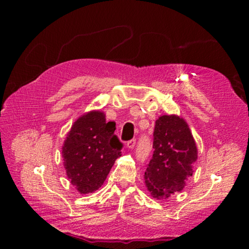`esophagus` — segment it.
I'll return each mask as SVG.
<instances>
[{
  "label": "esophagus",
  "instance_id": "obj_1",
  "mask_svg": "<svg viewBox=\"0 0 249 249\" xmlns=\"http://www.w3.org/2000/svg\"><path fill=\"white\" fill-rule=\"evenodd\" d=\"M135 145H136V140H132V141L126 142V147H127L128 149H133Z\"/></svg>",
  "mask_w": 249,
  "mask_h": 249
}]
</instances>
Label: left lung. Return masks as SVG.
Returning a JSON list of instances; mask_svg holds the SVG:
<instances>
[{
	"label": "left lung",
	"instance_id": "obj_1",
	"mask_svg": "<svg viewBox=\"0 0 249 249\" xmlns=\"http://www.w3.org/2000/svg\"><path fill=\"white\" fill-rule=\"evenodd\" d=\"M154 154L144 179L156 200H166L185 187L197 159V148L189 125L178 115H161L156 121Z\"/></svg>",
	"mask_w": 249,
	"mask_h": 249
}]
</instances>
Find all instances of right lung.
<instances>
[{
  "label": "right lung",
  "mask_w": 249,
  "mask_h": 249,
  "mask_svg": "<svg viewBox=\"0 0 249 249\" xmlns=\"http://www.w3.org/2000/svg\"><path fill=\"white\" fill-rule=\"evenodd\" d=\"M114 122H107L101 111H90L77 119L62 146L66 174L81 195L101 188L115 160L121 156L122 142Z\"/></svg>",
  "instance_id": "1"
}]
</instances>
